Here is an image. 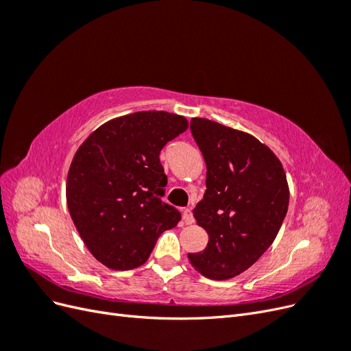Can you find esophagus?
I'll use <instances>...</instances> for the list:
<instances>
[{
    "mask_svg": "<svg viewBox=\"0 0 351 351\" xmlns=\"http://www.w3.org/2000/svg\"><path fill=\"white\" fill-rule=\"evenodd\" d=\"M183 221H184V224H187V226H190V224H193L195 222V218H193V214H192V209H183Z\"/></svg>",
    "mask_w": 351,
    "mask_h": 351,
    "instance_id": "esophagus-1",
    "label": "esophagus"
}]
</instances>
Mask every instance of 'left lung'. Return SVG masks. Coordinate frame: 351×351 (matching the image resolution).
Instances as JSON below:
<instances>
[{
  "instance_id": "8db88e82",
  "label": "left lung",
  "mask_w": 351,
  "mask_h": 351,
  "mask_svg": "<svg viewBox=\"0 0 351 351\" xmlns=\"http://www.w3.org/2000/svg\"><path fill=\"white\" fill-rule=\"evenodd\" d=\"M190 132L206 164V190L193 209L209 236L189 253L210 280H228L250 268L277 237L289 209V184L280 159L256 137L208 119Z\"/></svg>"
}]
</instances>
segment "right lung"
Returning <instances> with one entry per match:
<instances>
[{
	"label": "right lung",
	"instance_id": "1",
	"mask_svg": "<svg viewBox=\"0 0 351 351\" xmlns=\"http://www.w3.org/2000/svg\"><path fill=\"white\" fill-rule=\"evenodd\" d=\"M187 120L141 111L111 120L79 147L69 169L67 205L89 252L117 271L143 265L162 231L182 214L162 202L167 176L159 154Z\"/></svg>",
	"mask_w": 351,
	"mask_h": 351
}]
</instances>
